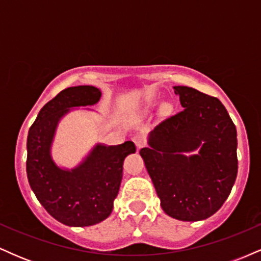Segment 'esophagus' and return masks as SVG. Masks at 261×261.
<instances>
[{
  "label": "esophagus",
  "instance_id": "34e87169",
  "mask_svg": "<svg viewBox=\"0 0 261 261\" xmlns=\"http://www.w3.org/2000/svg\"><path fill=\"white\" fill-rule=\"evenodd\" d=\"M133 141L135 142V145H136L137 149H140L141 147H143V145H145V141H143L142 137H140V136H135L134 139H133Z\"/></svg>",
  "mask_w": 261,
  "mask_h": 261
}]
</instances>
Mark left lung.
Returning a JSON list of instances; mask_svg holds the SVG:
<instances>
[{
  "instance_id": "obj_1",
  "label": "left lung",
  "mask_w": 261,
  "mask_h": 261,
  "mask_svg": "<svg viewBox=\"0 0 261 261\" xmlns=\"http://www.w3.org/2000/svg\"><path fill=\"white\" fill-rule=\"evenodd\" d=\"M181 112L151 131L149 147L140 149L161 206L180 221H201L217 212L238 172L237 130L220 99L175 86ZM199 149L185 156L184 151Z\"/></svg>"
}]
</instances>
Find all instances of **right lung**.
Returning <instances> with one entry per match:
<instances>
[{"label":"right lung","instance_id":"1","mask_svg":"<svg viewBox=\"0 0 261 261\" xmlns=\"http://www.w3.org/2000/svg\"><path fill=\"white\" fill-rule=\"evenodd\" d=\"M101 93L93 86L70 87L47 101L29 128L27 175L43 207L59 222L86 227L109 217L122 179L125 157L135 153L131 141L118 146L97 145L76 168H59L50 148L60 119L70 108L93 106Z\"/></svg>","mask_w":261,"mask_h":261}]
</instances>
